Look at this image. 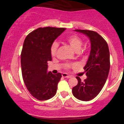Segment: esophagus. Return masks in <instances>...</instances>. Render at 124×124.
<instances>
[{"label":"esophagus","instance_id":"esophagus-1","mask_svg":"<svg viewBox=\"0 0 124 124\" xmlns=\"http://www.w3.org/2000/svg\"><path fill=\"white\" fill-rule=\"evenodd\" d=\"M62 77H65V78H71V76H70V75H68V74L67 73H63L62 74Z\"/></svg>","mask_w":124,"mask_h":124}]
</instances>
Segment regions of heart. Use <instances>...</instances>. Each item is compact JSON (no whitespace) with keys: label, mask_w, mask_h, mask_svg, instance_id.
Wrapping results in <instances>:
<instances>
[{"label":"heart","mask_w":124,"mask_h":124,"mask_svg":"<svg viewBox=\"0 0 124 124\" xmlns=\"http://www.w3.org/2000/svg\"><path fill=\"white\" fill-rule=\"evenodd\" d=\"M67 41L76 52H78L80 50L82 44H83V41L79 37L76 35H72L67 38ZM57 48H58V44L57 42H54L50 47V54L52 57H54L56 55ZM70 67H71L70 65H65V68L67 69L70 68Z\"/></svg>","instance_id":"1"}]
</instances>
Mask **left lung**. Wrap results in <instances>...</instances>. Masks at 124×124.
Listing matches in <instances>:
<instances>
[{
	"label": "left lung",
	"instance_id": "left-lung-1",
	"mask_svg": "<svg viewBox=\"0 0 124 124\" xmlns=\"http://www.w3.org/2000/svg\"><path fill=\"white\" fill-rule=\"evenodd\" d=\"M85 34L91 41L89 57L84 68L87 78L72 88L73 95L81 101H88L98 95L108 77L110 70V52L108 44L100 35L89 30H74Z\"/></svg>",
	"mask_w": 124,
	"mask_h": 124
}]
</instances>
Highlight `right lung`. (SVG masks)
<instances>
[{
	"mask_svg": "<svg viewBox=\"0 0 124 124\" xmlns=\"http://www.w3.org/2000/svg\"><path fill=\"white\" fill-rule=\"evenodd\" d=\"M65 28L39 27L25 38L21 54L22 76L31 95L40 101L56 95L61 73L47 72L48 61H52L50 47Z\"/></svg>",
	"mask_w": 124,
	"mask_h": 124,
	"instance_id": "1",
	"label": "right lung"
}]
</instances>
